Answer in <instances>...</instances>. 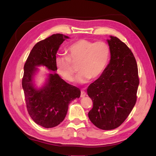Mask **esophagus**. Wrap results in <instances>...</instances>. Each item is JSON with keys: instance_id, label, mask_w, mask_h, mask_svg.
Listing matches in <instances>:
<instances>
[{"instance_id": "34e87169", "label": "esophagus", "mask_w": 156, "mask_h": 156, "mask_svg": "<svg viewBox=\"0 0 156 156\" xmlns=\"http://www.w3.org/2000/svg\"><path fill=\"white\" fill-rule=\"evenodd\" d=\"M86 95H87V93H86V92H84V91L82 90V91L81 92V95H80L81 98H84V97H86Z\"/></svg>"}]
</instances>
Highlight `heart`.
Instances as JSON below:
<instances>
[{"label":"heart","instance_id":"b5f03b06","mask_svg":"<svg viewBox=\"0 0 156 156\" xmlns=\"http://www.w3.org/2000/svg\"><path fill=\"white\" fill-rule=\"evenodd\" d=\"M66 53L67 56H59L55 59L58 73L66 80L72 82L76 74L72 65L79 64L78 81L86 82L89 79L96 80L102 74L108 65L111 49L105 41L80 39L69 45Z\"/></svg>","mask_w":156,"mask_h":156}]
</instances>
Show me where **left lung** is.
<instances>
[{
    "instance_id": "obj_1",
    "label": "left lung",
    "mask_w": 156,
    "mask_h": 156,
    "mask_svg": "<svg viewBox=\"0 0 156 156\" xmlns=\"http://www.w3.org/2000/svg\"><path fill=\"white\" fill-rule=\"evenodd\" d=\"M110 37L107 40L110 62L87 89L93 102L88 117L103 130L117 128L127 118L136 102L140 83L137 64L131 49L119 38Z\"/></svg>"
}]
</instances>
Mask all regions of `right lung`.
<instances>
[{
    "label": "right lung",
    "mask_w": 156,
    "mask_h": 156,
    "mask_svg": "<svg viewBox=\"0 0 156 156\" xmlns=\"http://www.w3.org/2000/svg\"><path fill=\"white\" fill-rule=\"evenodd\" d=\"M68 36L54 34L39 41L29 54L24 65L22 87L28 113L34 121L45 128L60 124L67 114L68 105L80 97L78 88L66 82L56 73H51L45 84L37 89L34 79L39 66H44L55 72L56 54L59 46Z\"/></svg>",
    "instance_id": "right-lung-1"
}]
</instances>
